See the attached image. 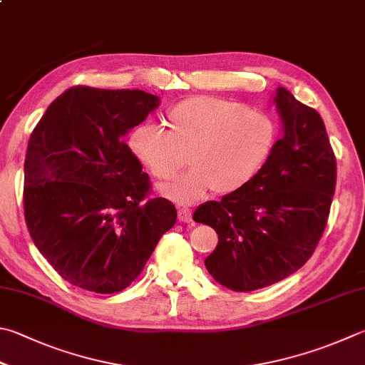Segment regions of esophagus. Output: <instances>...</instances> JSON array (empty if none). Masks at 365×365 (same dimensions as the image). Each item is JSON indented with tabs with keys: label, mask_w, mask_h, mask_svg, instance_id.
<instances>
[{
	"label": "esophagus",
	"mask_w": 365,
	"mask_h": 365,
	"mask_svg": "<svg viewBox=\"0 0 365 365\" xmlns=\"http://www.w3.org/2000/svg\"><path fill=\"white\" fill-rule=\"evenodd\" d=\"M178 219L181 222H190L192 221V211L189 208H180L178 210Z\"/></svg>",
	"instance_id": "esophagus-1"
}]
</instances>
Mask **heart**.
I'll list each match as a JSON object with an SVG mask.
<instances>
[{"instance_id":"heart-1","label":"heart","mask_w":365,"mask_h":365,"mask_svg":"<svg viewBox=\"0 0 365 365\" xmlns=\"http://www.w3.org/2000/svg\"><path fill=\"white\" fill-rule=\"evenodd\" d=\"M167 125L168 132L141 123L130 133L128 148L162 181L190 162L189 173L160 187L181 205L202 200L211 190L229 195L245 189L270 159L278 138L272 115L211 95L178 103L167 114Z\"/></svg>"}]
</instances>
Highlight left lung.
Returning a JSON list of instances; mask_svg holds the SVG:
<instances>
[{
  "instance_id": "left-lung-1",
  "label": "left lung",
  "mask_w": 365,
  "mask_h": 365,
  "mask_svg": "<svg viewBox=\"0 0 365 365\" xmlns=\"http://www.w3.org/2000/svg\"><path fill=\"white\" fill-rule=\"evenodd\" d=\"M273 101L283 136L264 168L245 189L194 212V221L212 227L219 238L205 259L206 270L235 292L274 284L305 265L335 192L336 162L318 111L284 87Z\"/></svg>"
}]
</instances>
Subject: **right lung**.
<instances>
[{"label":"right lung","mask_w":365,"mask_h":365,"mask_svg":"<svg viewBox=\"0 0 365 365\" xmlns=\"http://www.w3.org/2000/svg\"><path fill=\"white\" fill-rule=\"evenodd\" d=\"M159 105L143 91L76 86L33 130L25 155L26 227L73 286L123 291L176 222L175 205L150 197L149 176L125 143Z\"/></svg>","instance_id":"right-lung-1"}]
</instances>
